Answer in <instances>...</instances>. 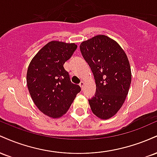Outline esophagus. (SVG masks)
<instances>
[{
	"instance_id": "obj_1",
	"label": "esophagus",
	"mask_w": 157,
	"mask_h": 157,
	"mask_svg": "<svg viewBox=\"0 0 157 157\" xmlns=\"http://www.w3.org/2000/svg\"><path fill=\"white\" fill-rule=\"evenodd\" d=\"M80 86L81 88H82H82H83V86H84V82H83V81H81V82H80Z\"/></svg>"
}]
</instances>
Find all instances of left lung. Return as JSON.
Wrapping results in <instances>:
<instances>
[{
  "label": "left lung",
  "instance_id": "1",
  "mask_svg": "<svg viewBox=\"0 0 157 157\" xmlns=\"http://www.w3.org/2000/svg\"><path fill=\"white\" fill-rule=\"evenodd\" d=\"M80 49L96 82V93L89 99L91 111L102 120L111 118L122 107L130 88L131 72L127 55L116 41L105 35L83 41Z\"/></svg>",
  "mask_w": 157,
  "mask_h": 157
}]
</instances>
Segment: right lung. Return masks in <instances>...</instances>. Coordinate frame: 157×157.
Wrapping results in <instances>:
<instances>
[{
	"label": "right lung",
	"instance_id": "obj_1",
	"mask_svg": "<svg viewBox=\"0 0 157 157\" xmlns=\"http://www.w3.org/2000/svg\"><path fill=\"white\" fill-rule=\"evenodd\" d=\"M77 46L51 41L32 59L26 75L32 100L44 114L52 118L63 115L81 91L71 82L63 65L72 56Z\"/></svg>",
	"mask_w": 157,
	"mask_h": 157
}]
</instances>
